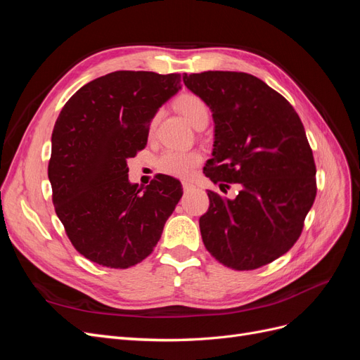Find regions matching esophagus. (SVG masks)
Segmentation results:
<instances>
[{"instance_id": "1", "label": "esophagus", "mask_w": 360, "mask_h": 360, "mask_svg": "<svg viewBox=\"0 0 360 360\" xmlns=\"http://www.w3.org/2000/svg\"><path fill=\"white\" fill-rule=\"evenodd\" d=\"M192 188H193V184H192V183H189V181H183V189H184V191L188 192V191H191Z\"/></svg>"}]
</instances>
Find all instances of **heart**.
Segmentation results:
<instances>
[{
  "instance_id": "obj_1",
  "label": "heart",
  "mask_w": 360,
  "mask_h": 360,
  "mask_svg": "<svg viewBox=\"0 0 360 360\" xmlns=\"http://www.w3.org/2000/svg\"><path fill=\"white\" fill-rule=\"evenodd\" d=\"M179 111L188 122L197 127L202 122H209V108L205 102L195 94H184L177 101ZM156 120L151 122V127L155 126ZM202 158L198 151H181V150H167L163 151L158 159V168L172 177L188 179L193 169L201 163Z\"/></svg>"
}]
</instances>
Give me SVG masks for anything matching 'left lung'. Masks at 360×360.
I'll return each instance as SVG.
<instances>
[{
	"instance_id": "obj_1",
	"label": "left lung",
	"mask_w": 360,
	"mask_h": 360,
	"mask_svg": "<svg viewBox=\"0 0 360 360\" xmlns=\"http://www.w3.org/2000/svg\"><path fill=\"white\" fill-rule=\"evenodd\" d=\"M183 82L210 108L213 183H240L234 200L209 191L200 217L207 250L234 270H254L297 242L315 200V163L297 112L284 96L243 72L183 75Z\"/></svg>"
}]
</instances>
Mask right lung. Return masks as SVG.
<instances>
[{
    "label": "right lung",
    "instance_id": "1",
    "mask_svg": "<svg viewBox=\"0 0 360 360\" xmlns=\"http://www.w3.org/2000/svg\"><path fill=\"white\" fill-rule=\"evenodd\" d=\"M179 73L118 70L76 91L52 132V202L75 249L111 269L138 264L159 242L183 189L159 174L141 192L127 159L147 144L159 108L181 90Z\"/></svg>",
    "mask_w": 360,
    "mask_h": 360
}]
</instances>
